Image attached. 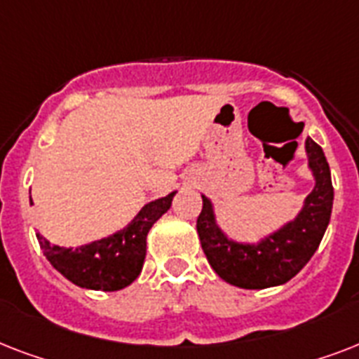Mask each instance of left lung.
Listing matches in <instances>:
<instances>
[{"instance_id": "obj_1", "label": "left lung", "mask_w": 359, "mask_h": 359, "mask_svg": "<svg viewBox=\"0 0 359 359\" xmlns=\"http://www.w3.org/2000/svg\"><path fill=\"white\" fill-rule=\"evenodd\" d=\"M307 168L315 186L294 219L268 233L259 242H238L218 225L212 201L203 197L197 235L207 261L219 278L240 289H268L287 283L317 251L332 216L334 186L323 149L306 140Z\"/></svg>"}]
</instances>
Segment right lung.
Returning <instances> with one entry per match:
<instances>
[{"instance_id": "add662e5", "label": "right lung", "mask_w": 359, "mask_h": 359, "mask_svg": "<svg viewBox=\"0 0 359 359\" xmlns=\"http://www.w3.org/2000/svg\"><path fill=\"white\" fill-rule=\"evenodd\" d=\"M175 194L177 191H171L147 203L126 227L76 250L50 244L41 233H36V240L50 264L74 285L91 290H121L134 283L141 273L147 255V235L168 212Z\"/></svg>"}]
</instances>
